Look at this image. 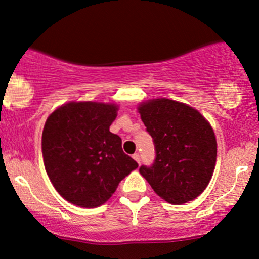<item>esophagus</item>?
Returning a JSON list of instances; mask_svg holds the SVG:
<instances>
[{"mask_svg":"<svg viewBox=\"0 0 259 259\" xmlns=\"http://www.w3.org/2000/svg\"><path fill=\"white\" fill-rule=\"evenodd\" d=\"M133 158L135 159L138 163H140V160H141V157H140L139 153H134V154H133Z\"/></svg>","mask_w":259,"mask_h":259,"instance_id":"esophagus-1","label":"esophagus"}]
</instances>
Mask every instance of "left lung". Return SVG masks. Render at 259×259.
I'll return each mask as SVG.
<instances>
[{
  "instance_id": "1",
  "label": "left lung",
  "mask_w": 259,
  "mask_h": 259,
  "mask_svg": "<svg viewBox=\"0 0 259 259\" xmlns=\"http://www.w3.org/2000/svg\"><path fill=\"white\" fill-rule=\"evenodd\" d=\"M152 136L154 157L140 173L157 195L171 204L195 200L209 184L217 160V141L209 123L192 107L160 99L139 107Z\"/></svg>"
}]
</instances>
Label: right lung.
Here are the masks:
<instances>
[{
    "label": "right lung",
    "mask_w": 259,
    "mask_h": 259,
    "mask_svg": "<svg viewBox=\"0 0 259 259\" xmlns=\"http://www.w3.org/2000/svg\"><path fill=\"white\" fill-rule=\"evenodd\" d=\"M114 105L70 102L47 118L41 148L50 180L62 197L79 207H99L139 167L109 132Z\"/></svg>",
    "instance_id": "obj_1"
}]
</instances>
